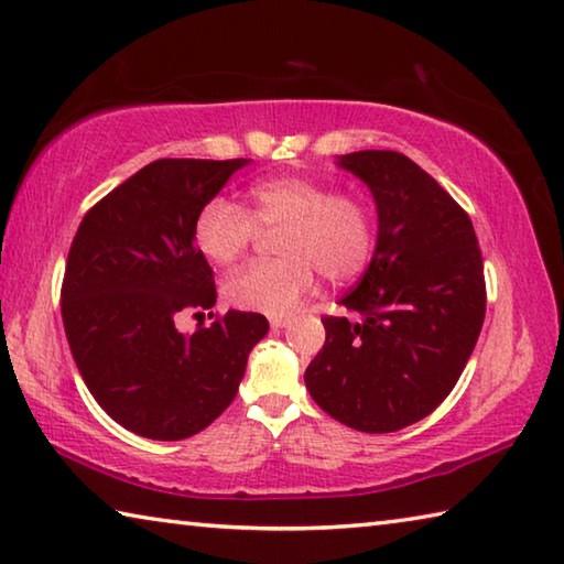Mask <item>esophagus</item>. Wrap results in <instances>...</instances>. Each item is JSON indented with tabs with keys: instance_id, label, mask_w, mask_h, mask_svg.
Segmentation results:
<instances>
[{
	"instance_id": "1",
	"label": "esophagus",
	"mask_w": 564,
	"mask_h": 564,
	"mask_svg": "<svg viewBox=\"0 0 564 564\" xmlns=\"http://www.w3.org/2000/svg\"><path fill=\"white\" fill-rule=\"evenodd\" d=\"M285 326H289V318H271V330L273 333H279Z\"/></svg>"
}]
</instances>
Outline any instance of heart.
Listing matches in <instances>:
<instances>
[{
  "mask_svg": "<svg viewBox=\"0 0 564 564\" xmlns=\"http://www.w3.org/2000/svg\"><path fill=\"white\" fill-rule=\"evenodd\" d=\"M253 216L228 198H212L196 216L194 238L208 261L228 265L241 259L263 226H283V259L253 261L228 275L226 301L243 311L285 316L316 285L321 271L340 283L362 271L373 246V221L356 194H333L308 176L263 178L248 191Z\"/></svg>",
  "mask_w": 564,
  "mask_h": 564,
  "instance_id": "obj_1",
  "label": "heart"
}]
</instances>
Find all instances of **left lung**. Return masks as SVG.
I'll return each mask as SVG.
<instances>
[{"instance_id": "left-lung-1", "label": "left lung", "mask_w": 564, "mask_h": 564, "mask_svg": "<svg viewBox=\"0 0 564 564\" xmlns=\"http://www.w3.org/2000/svg\"><path fill=\"white\" fill-rule=\"evenodd\" d=\"M336 166L368 186L378 236L340 301L358 321L323 318L305 388L343 425L395 433L431 415L470 358L485 318L482 256L467 214L405 154L352 151Z\"/></svg>"}]
</instances>
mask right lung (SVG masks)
I'll list each match as a JSON object with an SVG mask.
<instances>
[{
  "mask_svg": "<svg viewBox=\"0 0 564 564\" xmlns=\"http://www.w3.org/2000/svg\"><path fill=\"white\" fill-rule=\"evenodd\" d=\"M248 164L151 161L84 216L72 241L62 318L76 368L94 400L149 441H184L212 425L269 333L261 313L241 311L196 333L176 328L184 313L204 316L216 303L196 216Z\"/></svg>",
  "mask_w": 564,
  "mask_h": 564,
  "instance_id": "right-lung-1",
  "label": "right lung"
}]
</instances>
